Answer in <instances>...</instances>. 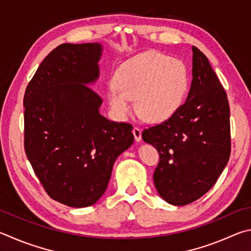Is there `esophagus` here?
I'll return each instance as SVG.
<instances>
[{"instance_id": "esophagus-1", "label": "esophagus", "mask_w": 251, "mask_h": 251, "mask_svg": "<svg viewBox=\"0 0 251 251\" xmlns=\"http://www.w3.org/2000/svg\"><path fill=\"white\" fill-rule=\"evenodd\" d=\"M132 133H133V135H134L135 141H137V142L141 141V140H142V131H141V130H140L139 128H133Z\"/></svg>"}]
</instances>
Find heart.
<instances>
[{
  "label": "heart",
  "instance_id": "b5f03b06",
  "mask_svg": "<svg viewBox=\"0 0 251 251\" xmlns=\"http://www.w3.org/2000/svg\"><path fill=\"white\" fill-rule=\"evenodd\" d=\"M114 85L107 90L113 116L123 120L129 116L134 99L135 110L144 120L160 123L181 107L188 90L185 64L159 51L150 50L123 63L114 74Z\"/></svg>",
  "mask_w": 251,
  "mask_h": 251
}]
</instances>
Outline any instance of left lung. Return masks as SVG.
I'll list each match as a JSON object with an SVG mask.
<instances>
[{
	"label": "left lung",
	"mask_w": 251,
	"mask_h": 251,
	"mask_svg": "<svg viewBox=\"0 0 251 251\" xmlns=\"http://www.w3.org/2000/svg\"><path fill=\"white\" fill-rule=\"evenodd\" d=\"M192 83L172 117L146 129L142 139L160 162L153 175L159 195L169 204L187 205L217 182L230 155L229 104L209 61L193 46Z\"/></svg>",
	"instance_id": "obj_1"
}]
</instances>
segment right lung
I'll use <instances>...</instances> for the list:
<instances>
[{
  "instance_id": "add662e5",
  "label": "right lung",
  "mask_w": 251,
  "mask_h": 251,
  "mask_svg": "<svg viewBox=\"0 0 251 251\" xmlns=\"http://www.w3.org/2000/svg\"><path fill=\"white\" fill-rule=\"evenodd\" d=\"M100 43L63 44L39 65L24 96L26 156L52 200L88 207L107 190L117 157L133 144L132 126L109 121L90 86Z\"/></svg>"
}]
</instances>
